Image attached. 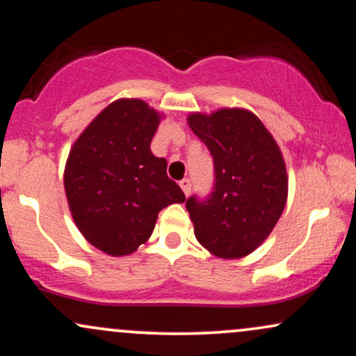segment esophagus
<instances>
[{
    "mask_svg": "<svg viewBox=\"0 0 356 356\" xmlns=\"http://www.w3.org/2000/svg\"><path fill=\"white\" fill-rule=\"evenodd\" d=\"M179 186H181V189L184 191V194L189 195V192H191V181H189V179H182V181L179 182Z\"/></svg>",
    "mask_w": 356,
    "mask_h": 356,
    "instance_id": "obj_1",
    "label": "esophagus"
}]
</instances>
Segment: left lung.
<instances>
[{
    "label": "left lung",
    "instance_id": "obj_1",
    "mask_svg": "<svg viewBox=\"0 0 356 356\" xmlns=\"http://www.w3.org/2000/svg\"><path fill=\"white\" fill-rule=\"evenodd\" d=\"M187 122L214 162L211 194L186 202L195 238L218 257L248 256L283 214L288 175L280 147L263 122L243 108L192 113Z\"/></svg>",
    "mask_w": 356,
    "mask_h": 356
}]
</instances>
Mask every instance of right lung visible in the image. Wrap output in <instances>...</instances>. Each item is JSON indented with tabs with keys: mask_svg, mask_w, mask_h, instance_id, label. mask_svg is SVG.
Here are the masks:
<instances>
[{
	"mask_svg": "<svg viewBox=\"0 0 356 356\" xmlns=\"http://www.w3.org/2000/svg\"><path fill=\"white\" fill-rule=\"evenodd\" d=\"M161 115L145 102L122 99L102 110L73 144L65 192L73 220L110 256L134 252L152 234L159 212L186 195L150 152Z\"/></svg>",
	"mask_w": 356,
	"mask_h": 356,
	"instance_id": "obj_1",
	"label": "right lung"
}]
</instances>
